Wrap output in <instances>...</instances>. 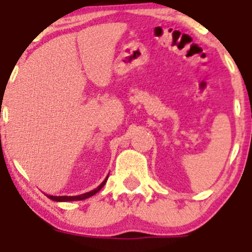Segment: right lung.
Returning <instances> with one entry per match:
<instances>
[{
    "instance_id": "1",
    "label": "right lung",
    "mask_w": 252,
    "mask_h": 252,
    "mask_svg": "<svg viewBox=\"0 0 252 252\" xmlns=\"http://www.w3.org/2000/svg\"><path fill=\"white\" fill-rule=\"evenodd\" d=\"M107 182V178L106 179L102 182L101 184H99L98 187L95 189H93V190H91V192L88 193H84V194H81V195H74V197H68V195H62V197H57V195H48L46 194V197L49 198V199H51V201H55V202H69V201H82V199H86V198H90L92 197V195H94L95 193L99 192L102 188H103V186L106 184Z\"/></svg>"
}]
</instances>
